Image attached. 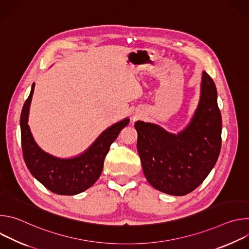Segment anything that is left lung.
Masks as SVG:
<instances>
[{
  "label": "left lung",
  "instance_id": "1",
  "mask_svg": "<svg viewBox=\"0 0 249 249\" xmlns=\"http://www.w3.org/2000/svg\"><path fill=\"white\" fill-rule=\"evenodd\" d=\"M137 149L149 183L174 196L196 189L215 166L222 147V115L214 81L203 72L201 98L189 126L177 135L138 121Z\"/></svg>",
  "mask_w": 249,
  "mask_h": 249
}]
</instances>
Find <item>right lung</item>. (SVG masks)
<instances>
[{"label": "right lung", "instance_id": "obj_1", "mask_svg": "<svg viewBox=\"0 0 249 249\" xmlns=\"http://www.w3.org/2000/svg\"><path fill=\"white\" fill-rule=\"evenodd\" d=\"M34 89L32 85L20 114L21 148L25 164L31 174L51 192L59 195H76L92 186L101 174L103 163L111 144L125 128L129 119H124L105 130L92 146L78 158L61 160L43 152L35 143L27 116Z\"/></svg>", "mask_w": 249, "mask_h": 249}]
</instances>
